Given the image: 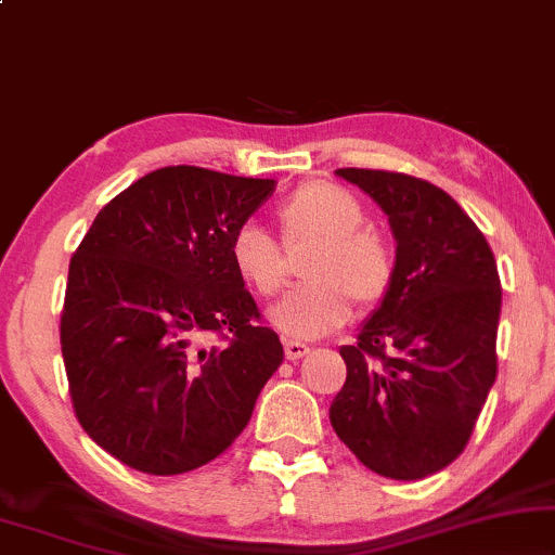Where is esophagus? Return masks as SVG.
Returning a JSON list of instances; mask_svg holds the SVG:
<instances>
[{
  "mask_svg": "<svg viewBox=\"0 0 555 555\" xmlns=\"http://www.w3.org/2000/svg\"><path fill=\"white\" fill-rule=\"evenodd\" d=\"M284 351H286V359L297 362V359H302L305 353L310 351V346L305 341H297V338H284Z\"/></svg>",
  "mask_w": 555,
  "mask_h": 555,
  "instance_id": "obj_1",
  "label": "esophagus"
}]
</instances>
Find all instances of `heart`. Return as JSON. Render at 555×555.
Returning a JSON list of instances; mask_svg holds the SVG:
<instances>
[{"instance_id":"heart-1","label":"heart","mask_w":555,"mask_h":555,"mask_svg":"<svg viewBox=\"0 0 555 555\" xmlns=\"http://www.w3.org/2000/svg\"><path fill=\"white\" fill-rule=\"evenodd\" d=\"M284 243L312 245L307 282L266 310L273 328L289 338H318L351 318V297L377 305L392 284V253L377 232L366 230L359 198L344 185L310 180L279 206ZM232 269L248 289L269 297L286 282V260L269 232L243 222L230 240Z\"/></svg>"}]
</instances>
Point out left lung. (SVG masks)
Here are the masks:
<instances>
[{
	"label": "left lung",
	"instance_id": "left-lung-1",
	"mask_svg": "<svg viewBox=\"0 0 555 555\" xmlns=\"http://www.w3.org/2000/svg\"><path fill=\"white\" fill-rule=\"evenodd\" d=\"M387 214L396 273L341 346L346 383L331 424L377 476L418 480L468 444L496 379L502 284L483 232L450 193L387 170L341 168Z\"/></svg>",
	"mask_w": 555,
	"mask_h": 555
}]
</instances>
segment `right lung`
Returning <instances> with one entry per match:
<instances>
[{
  "label": "right lung",
  "instance_id": "1",
  "mask_svg": "<svg viewBox=\"0 0 555 555\" xmlns=\"http://www.w3.org/2000/svg\"><path fill=\"white\" fill-rule=\"evenodd\" d=\"M273 185L191 165L155 170L100 209L72 256V403L92 442L129 468L178 476L211 463L284 362L230 260L232 235Z\"/></svg>",
  "mask_w": 555,
  "mask_h": 555
}]
</instances>
